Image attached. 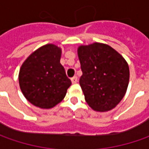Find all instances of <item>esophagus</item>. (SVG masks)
I'll list each match as a JSON object with an SVG mask.
<instances>
[{
    "label": "esophagus",
    "mask_w": 149,
    "mask_h": 149,
    "mask_svg": "<svg viewBox=\"0 0 149 149\" xmlns=\"http://www.w3.org/2000/svg\"><path fill=\"white\" fill-rule=\"evenodd\" d=\"M77 81H78V79L76 76H74L73 78H71V82L72 84H75V83H77Z\"/></svg>",
    "instance_id": "34e87169"
}]
</instances>
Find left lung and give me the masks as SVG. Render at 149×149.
Returning <instances> with one entry per match:
<instances>
[{"mask_svg": "<svg viewBox=\"0 0 149 149\" xmlns=\"http://www.w3.org/2000/svg\"><path fill=\"white\" fill-rule=\"evenodd\" d=\"M78 56L83 73L79 84L89 107L99 112L115 108L129 85L127 61L111 46L97 42L80 45Z\"/></svg>", "mask_w": 149, "mask_h": 149, "instance_id": "obj_1", "label": "left lung"}]
</instances>
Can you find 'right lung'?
<instances>
[{
  "instance_id": "obj_1",
  "label": "right lung",
  "mask_w": 149,
  "mask_h": 149,
  "mask_svg": "<svg viewBox=\"0 0 149 149\" xmlns=\"http://www.w3.org/2000/svg\"><path fill=\"white\" fill-rule=\"evenodd\" d=\"M60 47L47 44L34 51L22 64L20 88L33 105L51 109L65 98L71 81L60 64Z\"/></svg>"
}]
</instances>
